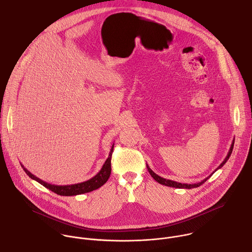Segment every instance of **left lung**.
<instances>
[{
  "label": "left lung",
  "mask_w": 252,
  "mask_h": 252,
  "mask_svg": "<svg viewBox=\"0 0 252 252\" xmlns=\"http://www.w3.org/2000/svg\"><path fill=\"white\" fill-rule=\"evenodd\" d=\"M233 145H234V140L232 141V143H231V146H230V149H229V152H228V154H227V156H226V158H224V160L220 164V166L215 169L214 171H217L218 169H220V168H221L224 164H225V162L228 160V158H229V157H230V155H231V153H232V150H233ZM147 167H148V170H149V172L151 173V175L155 178V181H157L158 184H160V185H162V186H166V187H170V188H175V189H194V188H198V187H200L202 184H204L207 179L212 175V173H214V171L209 175V176H207L206 178H204L203 181H201L200 183H197V184H193V185H189V184H181V183H176V182H173V181H170V179H165V178H163V177H160L159 175H158L157 173H155L152 169H151V167L148 165V163H147Z\"/></svg>",
  "instance_id": "1"
}]
</instances>
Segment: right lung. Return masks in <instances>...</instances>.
<instances>
[{"label":"right lung","instance_id":"add662e5","mask_svg":"<svg viewBox=\"0 0 252 252\" xmlns=\"http://www.w3.org/2000/svg\"><path fill=\"white\" fill-rule=\"evenodd\" d=\"M113 152H114V145L111 149L109 158H107L106 160L104 161L101 169L94 177H92L91 179H89V181H87V182L80 183V184H75V185H68V186H56V185H51L49 183H46V182L42 181L41 178L37 177L35 175H33L32 172H30L26 167H24L23 164H21V165L24 168L25 172L32 179H33V181H35V182H38L39 184H41L45 188L49 189L53 192H55L59 195H63V196H73V195L83 194V193H87V192H91L93 190H95L107 182V179H109V177L111 175V171H112L111 160H112Z\"/></svg>","mask_w":252,"mask_h":252}]
</instances>
